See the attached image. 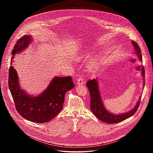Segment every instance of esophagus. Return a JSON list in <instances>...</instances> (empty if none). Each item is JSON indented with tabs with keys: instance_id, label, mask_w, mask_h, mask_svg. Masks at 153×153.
I'll list each match as a JSON object with an SVG mask.
<instances>
[{
	"instance_id": "obj_1",
	"label": "esophagus",
	"mask_w": 153,
	"mask_h": 153,
	"mask_svg": "<svg viewBox=\"0 0 153 153\" xmlns=\"http://www.w3.org/2000/svg\"><path fill=\"white\" fill-rule=\"evenodd\" d=\"M82 84H84V80L81 77H80L77 80V85H82Z\"/></svg>"
}]
</instances>
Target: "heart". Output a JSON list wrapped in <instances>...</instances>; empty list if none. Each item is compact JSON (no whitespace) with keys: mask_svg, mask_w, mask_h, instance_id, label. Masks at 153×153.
I'll return each mask as SVG.
<instances>
[{"mask_svg":"<svg viewBox=\"0 0 153 153\" xmlns=\"http://www.w3.org/2000/svg\"><path fill=\"white\" fill-rule=\"evenodd\" d=\"M89 55V52H84V53H81V54H79V56H77V57H76V59L77 60H80L81 58H84V57H87Z\"/></svg>","mask_w":153,"mask_h":153,"instance_id":"1","label":"heart"}]
</instances>
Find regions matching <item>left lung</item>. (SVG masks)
Returning <instances> with one entry per match:
<instances>
[{
  "label": "left lung",
  "mask_w": 153,
  "mask_h": 153,
  "mask_svg": "<svg viewBox=\"0 0 153 153\" xmlns=\"http://www.w3.org/2000/svg\"><path fill=\"white\" fill-rule=\"evenodd\" d=\"M132 44L133 45L135 49V54L140 59V61H142V53L140 51V49L138 45L134 41H132ZM141 74L143 77V88H144L145 80V69L144 67L142 66L141 69ZM97 79L89 80L87 82L86 85L88 88V90L89 91V94L91 96V102H90V108L91 111L95 115L96 117H97L99 120L102 122H105L107 123L114 124L120 122H122L126 119L132 117L137 111L138 108L139 103L141 99V96L139 97L138 101L137 102L135 106L129 111L128 112H125L122 114L115 115L114 114L111 113L107 109L105 108L104 105V103L102 100V97L100 94V91L99 88V84L97 82Z\"/></svg>",
  "instance_id": "left-lung-1"
}]
</instances>
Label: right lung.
Segmentation results:
<instances>
[{
	"mask_svg": "<svg viewBox=\"0 0 153 153\" xmlns=\"http://www.w3.org/2000/svg\"><path fill=\"white\" fill-rule=\"evenodd\" d=\"M31 36L25 35L17 41L12 51L9 69L8 87L18 112L25 119L33 122L43 123L51 120L61 111L66 93L74 87L70 76L54 77L47 88L37 96L27 94L19 85V77L12 65L13 59L26 49L32 42Z\"/></svg>",
	"mask_w": 153,
	"mask_h": 153,
	"instance_id": "obj_1",
	"label": "right lung"
}]
</instances>
